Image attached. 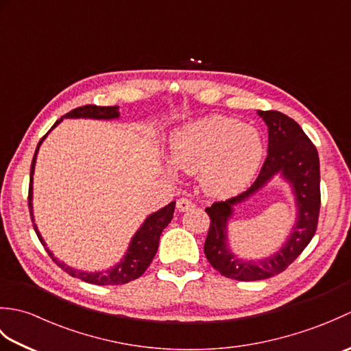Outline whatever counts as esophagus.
Segmentation results:
<instances>
[{
	"label": "esophagus",
	"mask_w": 351,
	"mask_h": 351,
	"mask_svg": "<svg viewBox=\"0 0 351 351\" xmlns=\"http://www.w3.org/2000/svg\"><path fill=\"white\" fill-rule=\"evenodd\" d=\"M176 208L178 210H180L181 213H185V211H190V210H193V208H195V205H193V202L190 199H187V197H182V199H180L176 202Z\"/></svg>",
	"instance_id": "obj_1"
}]
</instances>
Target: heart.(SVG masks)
I'll list each match as a JSON object with an SVG mask.
<instances>
[{"mask_svg": "<svg viewBox=\"0 0 351 351\" xmlns=\"http://www.w3.org/2000/svg\"><path fill=\"white\" fill-rule=\"evenodd\" d=\"M170 176L176 169L197 173L206 193L226 197L243 191L256 176L264 158V143L256 128L238 119L211 114L185 123L170 137Z\"/></svg>", "mask_w": 351, "mask_h": 351, "instance_id": "heart-1", "label": "heart"}]
</instances>
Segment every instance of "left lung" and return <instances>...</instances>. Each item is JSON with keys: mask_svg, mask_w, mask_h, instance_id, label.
I'll use <instances>...</instances> for the list:
<instances>
[{"mask_svg": "<svg viewBox=\"0 0 351 351\" xmlns=\"http://www.w3.org/2000/svg\"><path fill=\"white\" fill-rule=\"evenodd\" d=\"M268 128V155L259 176L249 190L225 202L206 208L211 219L204 245L210 264L226 278L235 280H263L282 273L300 255L315 235L319 214V158L300 125L279 111H261ZM278 176L288 184L296 202V220L286 243L265 258L247 260L235 256L228 245L227 229L234 206L243 203Z\"/></svg>", "mask_w": 351, "mask_h": 351, "instance_id": "left-lung-1", "label": "left lung"}]
</instances>
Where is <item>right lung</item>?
<instances>
[{
  "label": "right lung",
  "mask_w": 351,
  "mask_h": 351,
  "mask_svg": "<svg viewBox=\"0 0 351 351\" xmlns=\"http://www.w3.org/2000/svg\"><path fill=\"white\" fill-rule=\"evenodd\" d=\"M119 116H121V113H119L117 106L114 107L84 106V107H78L75 110H72L71 113L58 119L51 130H54L56 126L63 121V119H96V121H114V119H119ZM48 134L49 132L45 134L42 140L39 141V145L36 147L34 158L32 162V171H29V190H28L29 215H32L36 234L39 237L40 243L45 245V249H47L48 255L56 261V264L60 267L62 270L73 276V278H78L87 283H93V285H122V283H128L134 279L140 278V276L146 271V268L151 265L155 253L158 250L161 232L164 230V228L169 225L170 220L173 219L176 202H170L169 205L161 208V210L149 214L145 219V221L141 223V226L137 229V232L132 235L125 255L121 258V261H119L116 265L107 268V270L84 271L62 263V261H58L54 256V253L48 249L47 243H45L39 229H37V225L34 223V213H33V175H34V167H36V158H37V154H39V147L43 143V140L47 138Z\"/></svg>",
  "instance_id": "add662e5"
}]
</instances>
